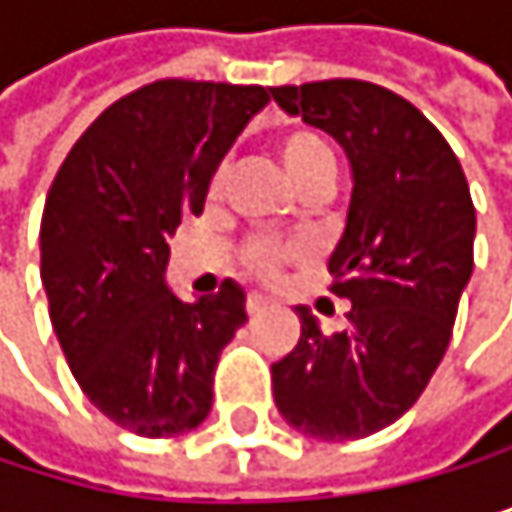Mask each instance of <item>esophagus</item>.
<instances>
[{"label": "esophagus", "mask_w": 512, "mask_h": 512, "mask_svg": "<svg viewBox=\"0 0 512 512\" xmlns=\"http://www.w3.org/2000/svg\"><path fill=\"white\" fill-rule=\"evenodd\" d=\"M264 307H267V298H264V294H248V301H245V313H248V316H258Z\"/></svg>", "instance_id": "1"}]
</instances>
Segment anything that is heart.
<instances>
[{
    "instance_id": "b5f03b06",
    "label": "heart",
    "mask_w": 512,
    "mask_h": 512,
    "mask_svg": "<svg viewBox=\"0 0 512 512\" xmlns=\"http://www.w3.org/2000/svg\"><path fill=\"white\" fill-rule=\"evenodd\" d=\"M279 159L288 171V178L298 184L301 193H307L310 187L322 184V181H334V156L328 150V144L310 128H291L279 137ZM227 174L218 171L211 181V196H218L224 190ZM291 258V248L273 245V242H248L242 248V264L248 273L261 276V279H276L282 264Z\"/></svg>"
}]
</instances>
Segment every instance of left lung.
Returning <instances> with one entry per match:
<instances>
[{
	"mask_svg": "<svg viewBox=\"0 0 512 512\" xmlns=\"http://www.w3.org/2000/svg\"><path fill=\"white\" fill-rule=\"evenodd\" d=\"M273 101L338 141L353 168L331 294L353 307L322 334L298 307L301 341L273 362L279 415L304 436H371L418 402L445 356L473 273L476 208L439 128L405 97L362 79L270 88Z\"/></svg>",
	"mask_w": 512,
	"mask_h": 512,
	"instance_id": "left-lung-1",
	"label": "left lung"
}]
</instances>
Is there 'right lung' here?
I'll use <instances>...</instances> for the list:
<instances>
[{
    "label": "right lung",
    "mask_w": 512,
    "mask_h": 512,
    "mask_svg": "<svg viewBox=\"0 0 512 512\" xmlns=\"http://www.w3.org/2000/svg\"><path fill=\"white\" fill-rule=\"evenodd\" d=\"M264 85L159 79L97 116L57 168L42 211V285L82 393L147 439L211 411L221 350L248 322L245 291L181 301L165 285L168 236L202 214L208 184Z\"/></svg>",
    "instance_id": "right-lung-1"
}]
</instances>
